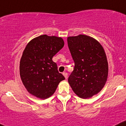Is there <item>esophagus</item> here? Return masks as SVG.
Instances as JSON below:
<instances>
[{
    "instance_id": "esophagus-1",
    "label": "esophagus",
    "mask_w": 126,
    "mask_h": 126,
    "mask_svg": "<svg viewBox=\"0 0 126 126\" xmlns=\"http://www.w3.org/2000/svg\"><path fill=\"white\" fill-rule=\"evenodd\" d=\"M63 75H64V78H65L66 79H67V78H68V73H66V72H64V73H63Z\"/></svg>"
}]
</instances>
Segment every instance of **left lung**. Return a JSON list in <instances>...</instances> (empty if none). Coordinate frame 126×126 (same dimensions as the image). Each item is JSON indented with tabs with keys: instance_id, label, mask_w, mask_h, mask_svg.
<instances>
[{
	"instance_id": "left-lung-1",
	"label": "left lung",
	"mask_w": 126,
	"mask_h": 126,
	"mask_svg": "<svg viewBox=\"0 0 126 126\" xmlns=\"http://www.w3.org/2000/svg\"><path fill=\"white\" fill-rule=\"evenodd\" d=\"M67 41L75 62L69 84L80 98H90L107 81L108 62L104 48L96 39L86 35L68 37Z\"/></svg>"
}]
</instances>
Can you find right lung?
<instances>
[{
  "label": "right lung",
  "mask_w": 126,
  "mask_h": 126,
  "mask_svg": "<svg viewBox=\"0 0 126 126\" xmlns=\"http://www.w3.org/2000/svg\"><path fill=\"white\" fill-rule=\"evenodd\" d=\"M64 46L62 38L41 35L31 41L20 61V76L28 92L41 99L51 96L64 77L52 58Z\"/></svg>",
  "instance_id": "add662e5"
}]
</instances>
